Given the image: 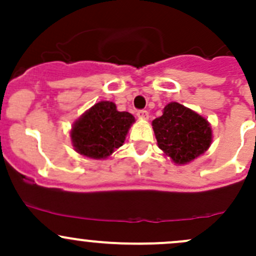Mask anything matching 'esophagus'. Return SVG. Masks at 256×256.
<instances>
[{"label": "esophagus", "mask_w": 256, "mask_h": 256, "mask_svg": "<svg viewBox=\"0 0 256 256\" xmlns=\"http://www.w3.org/2000/svg\"><path fill=\"white\" fill-rule=\"evenodd\" d=\"M138 118L146 120V118H148V112H147V110H138Z\"/></svg>", "instance_id": "1"}]
</instances>
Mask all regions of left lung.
<instances>
[{
    "label": "left lung",
    "instance_id": "8db88e82",
    "mask_svg": "<svg viewBox=\"0 0 256 256\" xmlns=\"http://www.w3.org/2000/svg\"><path fill=\"white\" fill-rule=\"evenodd\" d=\"M158 147L177 164H184L204 154L212 142L208 121L178 102H170L152 121Z\"/></svg>",
    "mask_w": 256,
    "mask_h": 256
}]
</instances>
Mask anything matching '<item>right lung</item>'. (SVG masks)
Listing matches in <instances>:
<instances>
[{"mask_svg": "<svg viewBox=\"0 0 256 256\" xmlns=\"http://www.w3.org/2000/svg\"><path fill=\"white\" fill-rule=\"evenodd\" d=\"M135 121L130 112H118L112 102H100L74 124L72 141L80 154L100 160L122 146Z\"/></svg>", "mask_w": 256, "mask_h": 256, "instance_id": "obj_1", "label": "right lung"}]
</instances>
